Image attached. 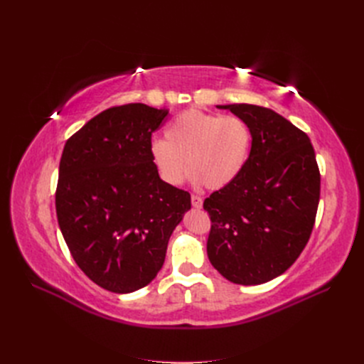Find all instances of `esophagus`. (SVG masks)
<instances>
[{"instance_id": "1", "label": "esophagus", "mask_w": 364, "mask_h": 364, "mask_svg": "<svg viewBox=\"0 0 364 364\" xmlns=\"http://www.w3.org/2000/svg\"><path fill=\"white\" fill-rule=\"evenodd\" d=\"M191 203H193V206H194V208L200 209V208H202V205H203L202 197H200V196H196V194H193V196H191Z\"/></svg>"}]
</instances>
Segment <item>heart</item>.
<instances>
[{
  "label": "heart",
  "instance_id": "b5f03b06",
  "mask_svg": "<svg viewBox=\"0 0 364 364\" xmlns=\"http://www.w3.org/2000/svg\"><path fill=\"white\" fill-rule=\"evenodd\" d=\"M250 147L252 132L245 119L188 109L167 126L165 139L150 142V156L168 185H179L190 168L194 185L220 190L245 170Z\"/></svg>",
  "mask_w": 364,
  "mask_h": 364
}]
</instances>
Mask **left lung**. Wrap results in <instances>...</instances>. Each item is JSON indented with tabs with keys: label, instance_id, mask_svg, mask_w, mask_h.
I'll use <instances>...</instances> for the list:
<instances>
[{
	"label": "left lung",
	"instance_id": "1",
	"mask_svg": "<svg viewBox=\"0 0 364 364\" xmlns=\"http://www.w3.org/2000/svg\"><path fill=\"white\" fill-rule=\"evenodd\" d=\"M252 132L245 170L205 199L211 217L206 252L228 281L258 285L279 277L310 240L321 173L305 132L272 109L225 105Z\"/></svg>",
	"mask_w": 364,
	"mask_h": 364
}]
</instances>
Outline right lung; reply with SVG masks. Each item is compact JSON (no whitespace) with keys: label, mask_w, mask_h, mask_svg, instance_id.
Masks as SVG:
<instances>
[{"label":"right lung","mask_w":364,"mask_h":364,"mask_svg":"<svg viewBox=\"0 0 364 364\" xmlns=\"http://www.w3.org/2000/svg\"><path fill=\"white\" fill-rule=\"evenodd\" d=\"M168 109L109 107L67 141L56 214L74 261L102 289L132 293L161 270L168 240L191 208L188 191L164 182L151 134Z\"/></svg>","instance_id":"add662e5"}]
</instances>
